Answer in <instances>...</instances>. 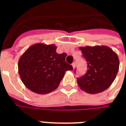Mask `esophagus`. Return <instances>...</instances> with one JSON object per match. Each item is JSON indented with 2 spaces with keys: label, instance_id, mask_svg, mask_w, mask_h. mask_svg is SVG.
Segmentation results:
<instances>
[{
  "label": "esophagus",
  "instance_id": "obj_1",
  "mask_svg": "<svg viewBox=\"0 0 126 126\" xmlns=\"http://www.w3.org/2000/svg\"><path fill=\"white\" fill-rule=\"evenodd\" d=\"M71 65H72V66H73V67H74V68L76 67V63H75V62H74V63H72Z\"/></svg>",
  "mask_w": 126,
  "mask_h": 126
}]
</instances>
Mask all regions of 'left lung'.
I'll use <instances>...</instances> for the list:
<instances>
[{"mask_svg": "<svg viewBox=\"0 0 126 126\" xmlns=\"http://www.w3.org/2000/svg\"><path fill=\"white\" fill-rule=\"evenodd\" d=\"M87 62L88 71L77 78L79 88L90 94H97L107 90L113 82L119 71L118 56L106 46L79 47Z\"/></svg>", "mask_w": 126, "mask_h": 126, "instance_id": "8db88e82", "label": "left lung"}]
</instances>
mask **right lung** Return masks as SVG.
<instances>
[{"label": "right lung", "mask_w": 126, "mask_h": 126, "mask_svg": "<svg viewBox=\"0 0 126 126\" xmlns=\"http://www.w3.org/2000/svg\"><path fill=\"white\" fill-rule=\"evenodd\" d=\"M55 44L37 43L21 56L18 71L23 84L33 93L45 94L57 89L66 71L73 67L65 62L66 53L58 54Z\"/></svg>", "instance_id": "right-lung-1"}]
</instances>
